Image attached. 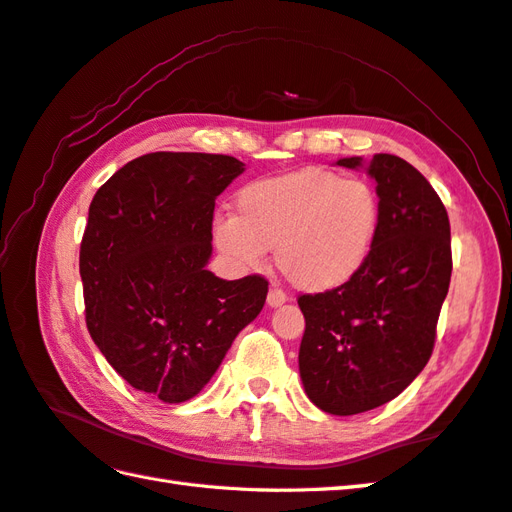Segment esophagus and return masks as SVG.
<instances>
[{"instance_id": "34e87169", "label": "esophagus", "mask_w": 512, "mask_h": 512, "mask_svg": "<svg viewBox=\"0 0 512 512\" xmlns=\"http://www.w3.org/2000/svg\"><path fill=\"white\" fill-rule=\"evenodd\" d=\"M286 302V295L280 291V289H269V293H267V304L271 306V308H278V306H282Z\"/></svg>"}]
</instances>
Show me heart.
Returning <instances> with one entry per match:
<instances>
[{
    "mask_svg": "<svg viewBox=\"0 0 512 512\" xmlns=\"http://www.w3.org/2000/svg\"><path fill=\"white\" fill-rule=\"evenodd\" d=\"M382 202L363 178L304 167L245 186L234 217L213 223L221 256L252 271L276 249V265L299 291L326 293L350 282L376 247Z\"/></svg>",
    "mask_w": 512,
    "mask_h": 512,
    "instance_id": "obj_1",
    "label": "heart"
}]
</instances>
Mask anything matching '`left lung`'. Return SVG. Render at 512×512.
<instances>
[{
  "instance_id": "obj_1",
  "label": "left lung",
  "mask_w": 512,
  "mask_h": 512,
  "mask_svg": "<svg viewBox=\"0 0 512 512\" xmlns=\"http://www.w3.org/2000/svg\"><path fill=\"white\" fill-rule=\"evenodd\" d=\"M376 180L382 226L358 276L297 299L299 376L323 413L358 415L400 395L430 360L452 278L450 219L421 173L393 154L336 160Z\"/></svg>"
}]
</instances>
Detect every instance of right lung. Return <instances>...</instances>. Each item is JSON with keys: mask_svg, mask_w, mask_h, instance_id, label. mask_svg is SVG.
<instances>
[{"mask_svg": "<svg viewBox=\"0 0 512 512\" xmlns=\"http://www.w3.org/2000/svg\"><path fill=\"white\" fill-rule=\"evenodd\" d=\"M245 171L221 154L130 160L93 197L80 247L86 326L110 367L165 404L191 400L267 299V280H221L215 199Z\"/></svg>", "mask_w": 512, "mask_h": 512, "instance_id": "1", "label": "right lung"}]
</instances>
